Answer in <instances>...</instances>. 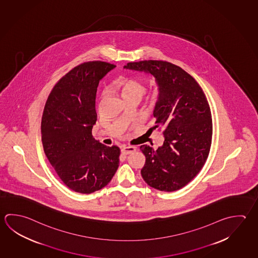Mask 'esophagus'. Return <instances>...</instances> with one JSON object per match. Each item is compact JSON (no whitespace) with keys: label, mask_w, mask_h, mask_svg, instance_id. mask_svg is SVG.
Returning a JSON list of instances; mask_svg holds the SVG:
<instances>
[{"label":"esophagus","mask_w":258,"mask_h":258,"mask_svg":"<svg viewBox=\"0 0 258 258\" xmlns=\"http://www.w3.org/2000/svg\"><path fill=\"white\" fill-rule=\"evenodd\" d=\"M135 151H136L135 146H124V147H122L121 153L122 155H127L131 154L133 152H135Z\"/></svg>","instance_id":"obj_1"}]
</instances>
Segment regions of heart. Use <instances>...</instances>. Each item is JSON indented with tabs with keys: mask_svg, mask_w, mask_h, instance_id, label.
<instances>
[{
	"mask_svg": "<svg viewBox=\"0 0 258 258\" xmlns=\"http://www.w3.org/2000/svg\"><path fill=\"white\" fill-rule=\"evenodd\" d=\"M119 87L123 98L130 96H139L141 98L146 91L145 85L134 79L122 80L119 84ZM155 97H156V94H155Z\"/></svg>",
	"mask_w": 258,
	"mask_h": 258,
	"instance_id": "b5f03b06",
	"label": "heart"
}]
</instances>
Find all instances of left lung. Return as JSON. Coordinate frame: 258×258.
Masks as SVG:
<instances>
[{
  "label": "left lung",
  "mask_w": 258,
  "mask_h": 258,
  "mask_svg": "<svg viewBox=\"0 0 258 258\" xmlns=\"http://www.w3.org/2000/svg\"><path fill=\"white\" fill-rule=\"evenodd\" d=\"M127 70L154 76L158 98L153 111L154 129L164 130V143L146 155L141 174L151 187L173 192L186 185L206 163L211 147V111L200 85L181 67L164 61L128 62Z\"/></svg>",
  "instance_id": "left-lung-1"
}]
</instances>
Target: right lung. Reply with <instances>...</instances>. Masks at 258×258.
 <instances>
[{
    "instance_id": "add662e5",
    "label": "right lung",
    "mask_w": 258,
    "mask_h": 258,
    "mask_svg": "<svg viewBox=\"0 0 258 258\" xmlns=\"http://www.w3.org/2000/svg\"><path fill=\"white\" fill-rule=\"evenodd\" d=\"M115 66L80 64L64 75L47 100L42 118L43 150L66 186L91 194L107 185L119 166L120 148L95 140L99 82Z\"/></svg>"
}]
</instances>
